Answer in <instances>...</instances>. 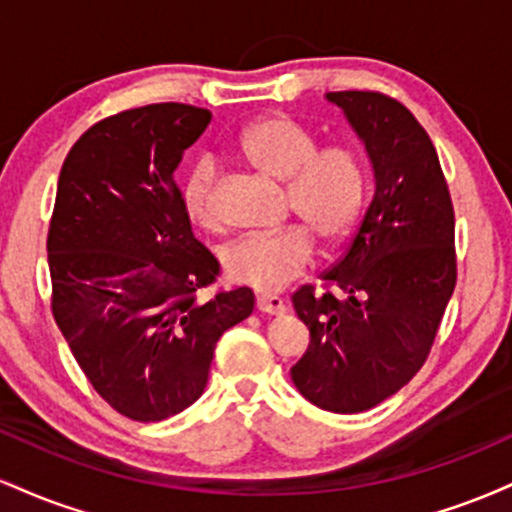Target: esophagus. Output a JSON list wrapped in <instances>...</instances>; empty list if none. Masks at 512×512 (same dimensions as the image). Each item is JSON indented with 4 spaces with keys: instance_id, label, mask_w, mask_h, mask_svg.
I'll list each match as a JSON object with an SVG mask.
<instances>
[{
    "instance_id": "esophagus-1",
    "label": "esophagus",
    "mask_w": 512,
    "mask_h": 512,
    "mask_svg": "<svg viewBox=\"0 0 512 512\" xmlns=\"http://www.w3.org/2000/svg\"><path fill=\"white\" fill-rule=\"evenodd\" d=\"M255 305H257V310H260V313H269V315H279V313H284L286 310V303H284V298H279V296H257L255 298Z\"/></svg>"
}]
</instances>
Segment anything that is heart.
I'll use <instances>...</instances> for the list:
<instances>
[{
	"label": "heart",
	"instance_id": "1",
	"mask_svg": "<svg viewBox=\"0 0 512 512\" xmlns=\"http://www.w3.org/2000/svg\"><path fill=\"white\" fill-rule=\"evenodd\" d=\"M238 154L257 173L284 182L286 209L303 226H289L269 236L240 238L223 250V272L236 284L257 291H281L305 272L313 257V238L339 243L354 228L368 195V170L361 154L346 144L315 149V137L284 115L252 120L236 139ZM214 163L197 161L187 170L180 202L195 226L214 231Z\"/></svg>",
	"mask_w": 512,
	"mask_h": 512
}]
</instances>
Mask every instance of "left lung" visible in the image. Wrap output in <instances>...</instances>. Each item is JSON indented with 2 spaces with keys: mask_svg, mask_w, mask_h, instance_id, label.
Listing matches in <instances>:
<instances>
[{
  "mask_svg": "<svg viewBox=\"0 0 512 512\" xmlns=\"http://www.w3.org/2000/svg\"><path fill=\"white\" fill-rule=\"evenodd\" d=\"M373 163L375 195L349 250L291 296L310 344L298 392L334 414L385 402L419 373L457 284L455 211L436 146L395 98L334 91Z\"/></svg>",
  "mask_w": 512,
  "mask_h": 512,
  "instance_id": "left-lung-1",
  "label": "left lung"
}]
</instances>
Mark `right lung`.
Masks as SVG:
<instances>
[{
  "instance_id": "right-lung-1",
  "label": "right lung",
  "mask_w": 512,
  "mask_h": 512,
  "mask_svg": "<svg viewBox=\"0 0 512 512\" xmlns=\"http://www.w3.org/2000/svg\"><path fill=\"white\" fill-rule=\"evenodd\" d=\"M211 113L156 103L86 129L62 163L48 231L52 315L88 383L132 421L202 397L216 342L255 308L199 296L219 262L192 233L175 168Z\"/></svg>"
}]
</instances>
